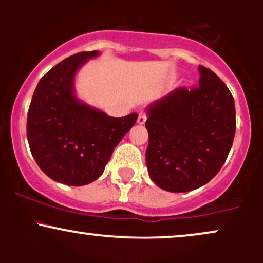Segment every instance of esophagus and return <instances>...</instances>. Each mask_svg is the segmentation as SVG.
I'll return each instance as SVG.
<instances>
[{
	"label": "esophagus",
	"instance_id": "1",
	"mask_svg": "<svg viewBox=\"0 0 263 263\" xmlns=\"http://www.w3.org/2000/svg\"><path fill=\"white\" fill-rule=\"evenodd\" d=\"M146 120H147V114H146V111H141V112L138 114L137 122L140 123V125H143V123L146 122Z\"/></svg>",
	"mask_w": 263,
	"mask_h": 263
}]
</instances>
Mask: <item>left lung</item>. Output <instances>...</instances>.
<instances>
[{"instance_id": "obj_1", "label": "left lung", "mask_w": 263, "mask_h": 263, "mask_svg": "<svg viewBox=\"0 0 263 263\" xmlns=\"http://www.w3.org/2000/svg\"><path fill=\"white\" fill-rule=\"evenodd\" d=\"M199 86L178 87L148 108L147 168L167 192H190L210 182L234 142L236 111L230 90L210 69L199 65Z\"/></svg>"}]
</instances>
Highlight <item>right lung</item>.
I'll return each mask as SVG.
<instances>
[{
    "mask_svg": "<svg viewBox=\"0 0 263 263\" xmlns=\"http://www.w3.org/2000/svg\"><path fill=\"white\" fill-rule=\"evenodd\" d=\"M98 54L77 53L50 69L39 80L27 115L33 158L48 177L66 185H86L98 179L138 116H108L75 98V73Z\"/></svg>",
    "mask_w": 263,
    "mask_h": 263,
    "instance_id": "right-lung-1",
    "label": "right lung"
}]
</instances>
